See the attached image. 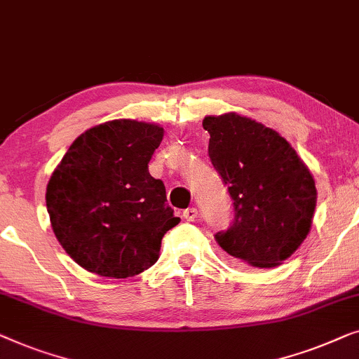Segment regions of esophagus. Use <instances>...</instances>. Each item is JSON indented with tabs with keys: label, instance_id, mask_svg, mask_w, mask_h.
Returning <instances> with one entry per match:
<instances>
[{
	"label": "esophagus",
	"instance_id": "34e87169",
	"mask_svg": "<svg viewBox=\"0 0 359 359\" xmlns=\"http://www.w3.org/2000/svg\"><path fill=\"white\" fill-rule=\"evenodd\" d=\"M182 216H184L185 221H195L196 216H198V211H196V208H194V206H190V208L184 210Z\"/></svg>",
	"mask_w": 359,
	"mask_h": 359
}]
</instances>
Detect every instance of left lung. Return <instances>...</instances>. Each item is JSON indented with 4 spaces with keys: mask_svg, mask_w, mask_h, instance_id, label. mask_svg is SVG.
<instances>
[{
    "mask_svg": "<svg viewBox=\"0 0 359 359\" xmlns=\"http://www.w3.org/2000/svg\"><path fill=\"white\" fill-rule=\"evenodd\" d=\"M208 156L228 187L231 226L215 239L232 259L259 269L280 265L309 234L317 190L287 141L237 114L205 117Z\"/></svg>",
    "mask_w": 359,
    "mask_h": 359,
    "instance_id": "8db88e82",
    "label": "left lung"
}]
</instances>
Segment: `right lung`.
Here are the masks:
<instances>
[{"mask_svg": "<svg viewBox=\"0 0 359 359\" xmlns=\"http://www.w3.org/2000/svg\"><path fill=\"white\" fill-rule=\"evenodd\" d=\"M164 130L114 120L74 140L47 185V211L67 254L90 273L128 278L159 259L161 241L179 224L163 180L148 163Z\"/></svg>", "mask_w": 359, "mask_h": 359, "instance_id": "1", "label": "right lung"}]
</instances>
